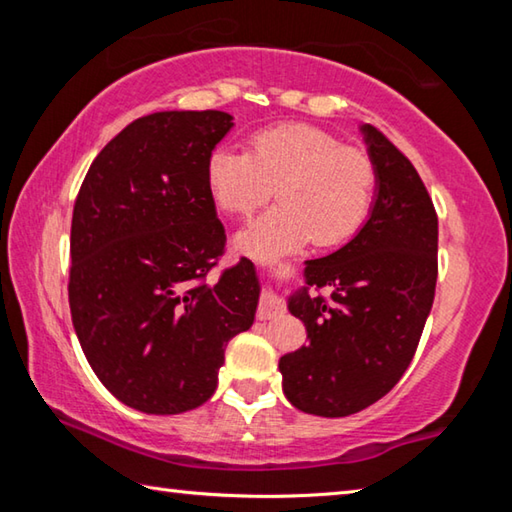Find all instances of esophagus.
<instances>
[{
    "label": "esophagus",
    "mask_w": 512,
    "mask_h": 512,
    "mask_svg": "<svg viewBox=\"0 0 512 512\" xmlns=\"http://www.w3.org/2000/svg\"><path fill=\"white\" fill-rule=\"evenodd\" d=\"M284 311L282 302L277 300L271 291H266L262 298H259V307H257V318L259 320H271L277 318Z\"/></svg>",
    "instance_id": "34e87169"
}]
</instances>
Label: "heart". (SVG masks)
Returning a JSON list of instances; mask_svg holds the SVG:
<instances>
[{
    "label": "heart",
    "instance_id": "1",
    "mask_svg": "<svg viewBox=\"0 0 512 512\" xmlns=\"http://www.w3.org/2000/svg\"><path fill=\"white\" fill-rule=\"evenodd\" d=\"M207 187L219 210L248 216L268 210L237 239L244 253L271 259L302 248L336 246L357 235L375 203L377 169L370 155L323 128L280 124L253 135L250 151L221 146L207 160Z\"/></svg>",
    "mask_w": 512,
    "mask_h": 512
}]
</instances>
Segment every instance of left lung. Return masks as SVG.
<instances>
[{"mask_svg":"<svg viewBox=\"0 0 512 512\" xmlns=\"http://www.w3.org/2000/svg\"><path fill=\"white\" fill-rule=\"evenodd\" d=\"M361 131L377 169L375 205L350 244L307 262L289 311L309 345L280 359L287 400L323 418L366 409L402 379L436 293L438 214L427 187L379 128Z\"/></svg>","mask_w":512,"mask_h":512,"instance_id":"left-lung-1","label":"left lung"}]
</instances>
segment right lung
Segmentation results:
<instances>
[{
	"instance_id": "obj_1",
	"label": "right lung",
	"mask_w": 512,
	"mask_h": 512,
	"mask_svg": "<svg viewBox=\"0 0 512 512\" xmlns=\"http://www.w3.org/2000/svg\"><path fill=\"white\" fill-rule=\"evenodd\" d=\"M232 117L135 119L90 164L72 214L69 309L85 359L131 409L192 411L212 397L225 345L255 320L253 264L210 275L225 230L207 160Z\"/></svg>"
}]
</instances>
